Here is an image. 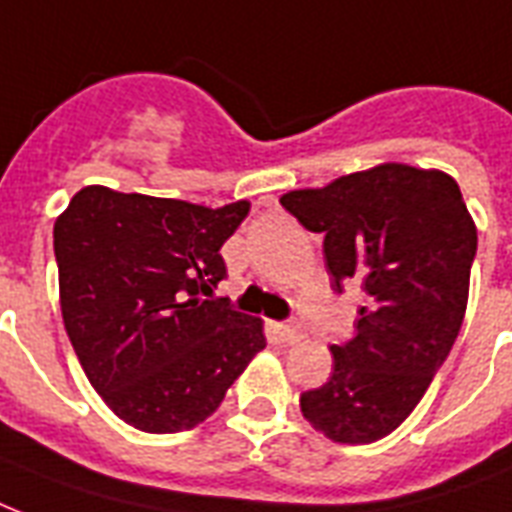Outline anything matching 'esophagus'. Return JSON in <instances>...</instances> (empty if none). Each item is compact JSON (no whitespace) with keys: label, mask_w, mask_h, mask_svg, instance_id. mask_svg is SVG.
<instances>
[{"label":"esophagus","mask_w":512,"mask_h":512,"mask_svg":"<svg viewBox=\"0 0 512 512\" xmlns=\"http://www.w3.org/2000/svg\"><path fill=\"white\" fill-rule=\"evenodd\" d=\"M280 336H283L285 342H299V339H304V328H301V323L291 320V323L280 326Z\"/></svg>","instance_id":"34e87169"}]
</instances>
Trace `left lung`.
Returning a JSON list of instances; mask_svg holds the SVG:
<instances>
[{
  "label": "left lung",
  "instance_id": "obj_1",
  "mask_svg": "<svg viewBox=\"0 0 512 512\" xmlns=\"http://www.w3.org/2000/svg\"><path fill=\"white\" fill-rule=\"evenodd\" d=\"M323 235L334 291L360 285L355 336L331 344L334 374L301 392V414L336 443H374L417 408L467 310L478 232L443 170L384 162L280 197Z\"/></svg>",
  "mask_w": 512,
  "mask_h": 512
}]
</instances>
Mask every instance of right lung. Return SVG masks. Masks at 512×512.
<instances>
[{"mask_svg":"<svg viewBox=\"0 0 512 512\" xmlns=\"http://www.w3.org/2000/svg\"><path fill=\"white\" fill-rule=\"evenodd\" d=\"M251 202L186 200L85 186L53 229L63 326L95 392L144 433H181L219 408L253 355L261 318L211 299L221 245Z\"/></svg>","mask_w":512,"mask_h":512,"instance_id":"1","label":"right lung"}]
</instances>
